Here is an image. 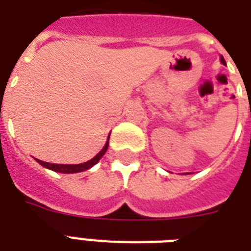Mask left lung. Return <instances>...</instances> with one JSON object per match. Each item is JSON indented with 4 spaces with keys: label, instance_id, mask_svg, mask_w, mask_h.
I'll return each mask as SVG.
<instances>
[{
    "label": "left lung",
    "instance_id": "obj_1",
    "mask_svg": "<svg viewBox=\"0 0 251 251\" xmlns=\"http://www.w3.org/2000/svg\"><path fill=\"white\" fill-rule=\"evenodd\" d=\"M220 62H222L223 65H226V60L223 58V56H220ZM186 175H187V173H186Z\"/></svg>",
    "mask_w": 251,
    "mask_h": 251
}]
</instances>
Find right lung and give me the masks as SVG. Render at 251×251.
Wrapping results in <instances>:
<instances>
[{
    "mask_svg": "<svg viewBox=\"0 0 251 251\" xmlns=\"http://www.w3.org/2000/svg\"><path fill=\"white\" fill-rule=\"evenodd\" d=\"M109 137L110 134L108 135V139H106L105 145L101 149V151L94 156L91 160L86 161V163H80V164H52V163H45L43 160H39V159H35V160L39 163L40 165H43L47 169H50L53 172H58V173H79V172H84L87 169H90L94 165H96L99 163V160L104 156V153L106 152V150H108V146H109Z\"/></svg>",
    "mask_w": 251,
    "mask_h": 251,
    "instance_id": "right-lung-1",
    "label": "right lung"
}]
</instances>
